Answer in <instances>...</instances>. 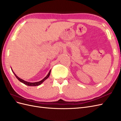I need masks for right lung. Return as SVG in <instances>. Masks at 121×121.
Instances as JSON below:
<instances>
[{
  "label": "right lung",
  "mask_w": 121,
  "mask_h": 121,
  "mask_svg": "<svg viewBox=\"0 0 121 121\" xmlns=\"http://www.w3.org/2000/svg\"><path fill=\"white\" fill-rule=\"evenodd\" d=\"M11 69H12V72H13L14 75H15V76L16 77V78H17L18 80H19L21 82L23 83H24V84H25V85H27V86H39V85H40V84H41L44 81H45V80H46L47 78H48L49 77V75H50V72H51V69H50V70L49 72V73H48V74H47V75L42 80H41V81H39V82H29L26 81H25V80H23V79H22L20 78L19 77H17V76L16 75V74H15V73H14L13 72V71L12 69L11 68Z\"/></svg>",
  "instance_id": "obj_1"
}]
</instances>
